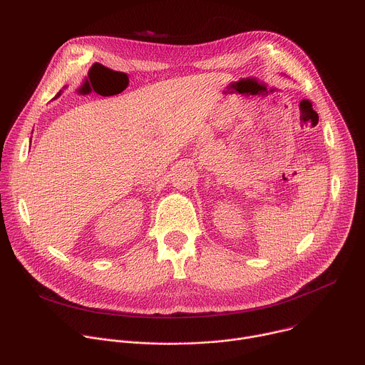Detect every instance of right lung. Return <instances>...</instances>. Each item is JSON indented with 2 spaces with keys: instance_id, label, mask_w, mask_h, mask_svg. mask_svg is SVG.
I'll return each mask as SVG.
<instances>
[{
  "instance_id": "right-lung-1",
  "label": "right lung",
  "mask_w": 365,
  "mask_h": 365,
  "mask_svg": "<svg viewBox=\"0 0 365 365\" xmlns=\"http://www.w3.org/2000/svg\"><path fill=\"white\" fill-rule=\"evenodd\" d=\"M61 95H62V91H59V93H58L55 98H58V96H61ZM55 98H53V99H55Z\"/></svg>"
}]
</instances>
